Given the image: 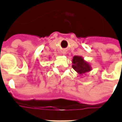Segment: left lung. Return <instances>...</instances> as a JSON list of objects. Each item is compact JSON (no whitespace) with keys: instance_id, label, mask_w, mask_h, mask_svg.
I'll return each mask as SVG.
<instances>
[{"instance_id":"obj_1","label":"left lung","mask_w":122,"mask_h":122,"mask_svg":"<svg viewBox=\"0 0 122 122\" xmlns=\"http://www.w3.org/2000/svg\"><path fill=\"white\" fill-rule=\"evenodd\" d=\"M73 68L78 72L80 75H83L84 73L91 71V67L88 63L84 61L83 58L81 56H75L73 58Z\"/></svg>"}]
</instances>
